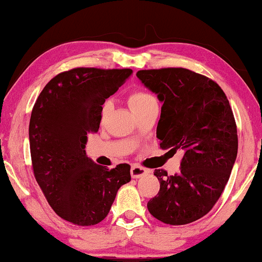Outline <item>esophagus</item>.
Masks as SVG:
<instances>
[{
	"instance_id": "34e87169",
	"label": "esophagus",
	"mask_w": 262,
	"mask_h": 262,
	"mask_svg": "<svg viewBox=\"0 0 262 262\" xmlns=\"http://www.w3.org/2000/svg\"><path fill=\"white\" fill-rule=\"evenodd\" d=\"M145 174H148V169H145L144 167L141 166H132L131 168V177L134 179H139L144 177Z\"/></svg>"
}]
</instances>
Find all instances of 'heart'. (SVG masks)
Instances as JSON below:
<instances>
[{"label":"heart","instance_id":"obj_1","mask_svg":"<svg viewBox=\"0 0 262 262\" xmlns=\"http://www.w3.org/2000/svg\"><path fill=\"white\" fill-rule=\"evenodd\" d=\"M155 101L156 100L152 95H150L149 93H145L142 91L131 93L130 96H128V103H130L131 108L134 112H137V111L144 108V107ZM112 108H113L112 101H111V100H106V101L102 103L101 111H100V118H101V120L106 119L107 116L111 113V111H112Z\"/></svg>","mask_w":262,"mask_h":262}]
</instances>
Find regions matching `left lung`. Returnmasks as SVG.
Listing matches in <instances>:
<instances>
[{
  "label": "left lung",
  "mask_w": 262,
  "mask_h": 262,
  "mask_svg": "<svg viewBox=\"0 0 262 262\" xmlns=\"http://www.w3.org/2000/svg\"><path fill=\"white\" fill-rule=\"evenodd\" d=\"M137 77L163 102L156 130L160 146L184 152L178 174L154 171L160 191L148 210L166 224L192 223L220 199L237 156L230 103L216 82L185 68L139 70Z\"/></svg>",
  "instance_id": "1"
}]
</instances>
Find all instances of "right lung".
Returning <instances> with one entry per match:
<instances>
[{
	"label": "right lung",
	"mask_w": 262,
	"mask_h": 262,
	"mask_svg": "<svg viewBox=\"0 0 262 262\" xmlns=\"http://www.w3.org/2000/svg\"><path fill=\"white\" fill-rule=\"evenodd\" d=\"M131 69L75 68L45 85L30 120L32 167L46 200L60 218L87 227L105 220L130 166L113 169L85 155L87 135L98 132L100 111L131 76Z\"/></svg>",
	"instance_id": "1"
}]
</instances>
